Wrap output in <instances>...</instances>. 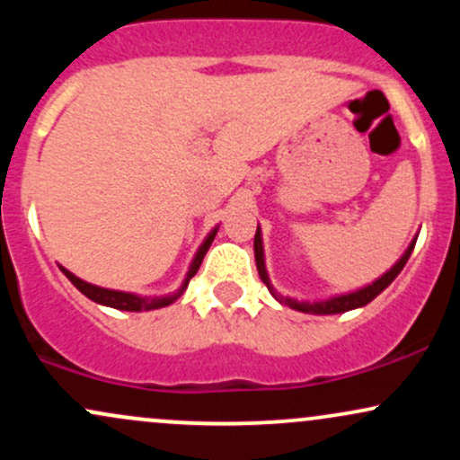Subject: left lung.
Masks as SVG:
<instances>
[{"mask_svg": "<svg viewBox=\"0 0 460 460\" xmlns=\"http://www.w3.org/2000/svg\"><path fill=\"white\" fill-rule=\"evenodd\" d=\"M413 246H415V242H413V244L409 246V251L404 252L402 260H400L398 263H395V266H394L392 270H389L387 274H383V277L378 279V281H374L372 285H367V288L358 289V292L346 294V296H337V298H331V300H322V303H314V305H309V303H296V300H292V298H283L281 294L274 292V288L270 285V279H268L266 266H263V246H261V234H260V226H257V234H255V261H257V272H260L261 281L266 283V288L270 289V294H272L274 298L279 300V303L289 305V307H292V309H298V311H311V314H320V315H324V314H344V311H350V309L363 307V305L372 303V300L376 298L378 294H381L383 289L387 288V285L392 283L395 277H398L400 270H402V268H404V263L409 261L411 251H413Z\"/></svg>", "mask_w": 460, "mask_h": 460, "instance_id": "1", "label": "left lung"}]
</instances>
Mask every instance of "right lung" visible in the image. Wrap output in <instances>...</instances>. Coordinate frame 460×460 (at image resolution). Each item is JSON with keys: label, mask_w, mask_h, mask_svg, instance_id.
Listing matches in <instances>:
<instances>
[{"label": "right lung", "mask_w": 460, "mask_h": 460, "mask_svg": "<svg viewBox=\"0 0 460 460\" xmlns=\"http://www.w3.org/2000/svg\"><path fill=\"white\" fill-rule=\"evenodd\" d=\"M214 235H216V231H212V234H209L208 240L203 242V246H200V251L197 252V257H194L192 266H190V272H188V279H186V283H183V288L179 289V292L175 294V296L155 298V300H145V298H140V296H134V294L114 292V289L97 288V285H91V283L82 281V279H77L75 274H71V272H68V270H65V268H62V272L66 274V279H68V281H71L73 285H75V288L79 289V292L84 294V296H88V298L94 300V303H99V305H108V307H114V309H123V311H140V309H157V307H166V305H171L172 300H175V298L179 296V294H181L183 289L188 288V281H190V279H192L194 274L199 272V268H200V261H203L205 252H208L209 244H212Z\"/></svg>", "instance_id": "right-lung-1"}]
</instances>
